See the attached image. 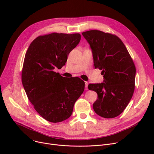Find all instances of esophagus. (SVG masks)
I'll return each instance as SVG.
<instances>
[{
    "label": "esophagus",
    "instance_id": "1",
    "mask_svg": "<svg viewBox=\"0 0 154 154\" xmlns=\"http://www.w3.org/2000/svg\"><path fill=\"white\" fill-rule=\"evenodd\" d=\"M88 82H85V90L88 89Z\"/></svg>",
    "mask_w": 154,
    "mask_h": 154
}]
</instances>
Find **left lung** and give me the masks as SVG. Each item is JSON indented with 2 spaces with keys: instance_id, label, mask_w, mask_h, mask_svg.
<instances>
[{
  "instance_id": "left-lung-1",
  "label": "left lung",
  "mask_w": 154,
  "mask_h": 154,
  "mask_svg": "<svg viewBox=\"0 0 154 154\" xmlns=\"http://www.w3.org/2000/svg\"><path fill=\"white\" fill-rule=\"evenodd\" d=\"M82 35L90 45L95 68L102 70L103 75L102 83L88 85V89L98 95L93 109L102 117L114 118L124 110L132 97L134 63L117 36L97 30L82 32Z\"/></svg>"
}]
</instances>
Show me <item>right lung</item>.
Segmentation results:
<instances>
[{
    "instance_id": "obj_1",
    "label": "right lung",
    "mask_w": 154,
    "mask_h": 154,
    "mask_svg": "<svg viewBox=\"0 0 154 154\" xmlns=\"http://www.w3.org/2000/svg\"><path fill=\"white\" fill-rule=\"evenodd\" d=\"M80 38V34L38 36L26 54L22 85L35 110L48 122H60L70 117L75 102L84 91L85 83L80 78L66 79L54 71L65 66Z\"/></svg>"
}]
</instances>
